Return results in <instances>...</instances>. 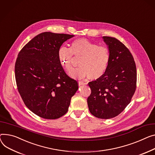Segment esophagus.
Returning a JSON list of instances; mask_svg holds the SVG:
<instances>
[{"mask_svg":"<svg viewBox=\"0 0 155 155\" xmlns=\"http://www.w3.org/2000/svg\"><path fill=\"white\" fill-rule=\"evenodd\" d=\"M78 85H79V86L80 85H87V84L82 81H78Z\"/></svg>","mask_w":155,"mask_h":155,"instance_id":"34e87169","label":"esophagus"}]
</instances>
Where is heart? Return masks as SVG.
<instances>
[{"mask_svg":"<svg viewBox=\"0 0 155 155\" xmlns=\"http://www.w3.org/2000/svg\"><path fill=\"white\" fill-rule=\"evenodd\" d=\"M73 55L82 57L80 67L71 71V76L76 79L88 77L97 80L104 75L108 67L110 53L106 45H98L85 38H78L71 42L70 48L61 47L58 50V56L61 64L67 71L72 69Z\"/></svg>","mask_w":155,"mask_h":155,"instance_id":"obj_1","label":"heart"}]
</instances>
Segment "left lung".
<instances>
[{
    "label": "left lung",
    "mask_w": 155,
    "mask_h": 155,
    "mask_svg": "<svg viewBox=\"0 0 155 155\" xmlns=\"http://www.w3.org/2000/svg\"><path fill=\"white\" fill-rule=\"evenodd\" d=\"M110 50V60L104 75L88 85L89 111L101 119L118 115L130 104L137 87V68L130 50L118 39L103 37Z\"/></svg>",
    "instance_id": "left-lung-1"
}]
</instances>
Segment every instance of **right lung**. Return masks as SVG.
<instances>
[{
  "mask_svg": "<svg viewBox=\"0 0 155 155\" xmlns=\"http://www.w3.org/2000/svg\"><path fill=\"white\" fill-rule=\"evenodd\" d=\"M74 35L41 33L20 50L15 65L17 89L26 107L38 117L54 120L67 112L77 81L61 65L58 50Z\"/></svg>",
  "mask_w": 155,
  "mask_h": 155,
  "instance_id": "obj_1",
  "label": "right lung"
}]
</instances>
